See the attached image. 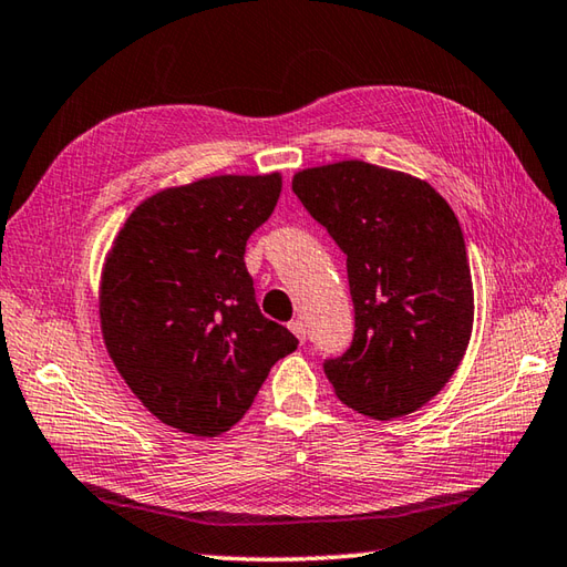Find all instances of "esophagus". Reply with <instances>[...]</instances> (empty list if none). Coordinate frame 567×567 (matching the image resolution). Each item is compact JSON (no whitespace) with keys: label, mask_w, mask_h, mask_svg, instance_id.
Masks as SVG:
<instances>
[{"label":"esophagus","mask_w":567,"mask_h":567,"mask_svg":"<svg viewBox=\"0 0 567 567\" xmlns=\"http://www.w3.org/2000/svg\"><path fill=\"white\" fill-rule=\"evenodd\" d=\"M288 328H291V332L296 334L300 342H306V322L303 320H291V322H288Z\"/></svg>","instance_id":"esophagus-1"}]
</instances>
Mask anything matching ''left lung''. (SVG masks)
<instances>
[{"label": "left lung", "instance_id": "1", "mask_svg": "<svg viewBox=\"0 0 567 567\" xmlns=\"http://www.w3.org/2000/svg\"><path fill=\"white\" fill-rule=\"evenodd\" d=\"M293 193L348 254L354 340L326 362L334 396L377 421L419 411L455 374L475 322L453 207L429 181L360 158L298 171Z\"/></svg>", "mask_w": 567, "mask_h": 567}]
</instances>
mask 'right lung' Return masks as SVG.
Returning <instances> with one entry per match:
<instances>
[{
  "label": "right lung",
  "mask_w": 567,
  "mask_h": 567,
  "mask_svg": "<svg viewBox=\"0 0 567 567\" xmlns=\"http://www.w3.org/2000/svg\"><path fill=\"white\" fill-rule=\"evenodd\" d=\"M281 173L205 176L161 188L124 219L102 264L100 330L132 394L161 423L215 437L249 411L298 340L261 316L249 235L281 195Z\"/></svg>",
  "instance_id": "right-lung-1"
}]
</instances>
